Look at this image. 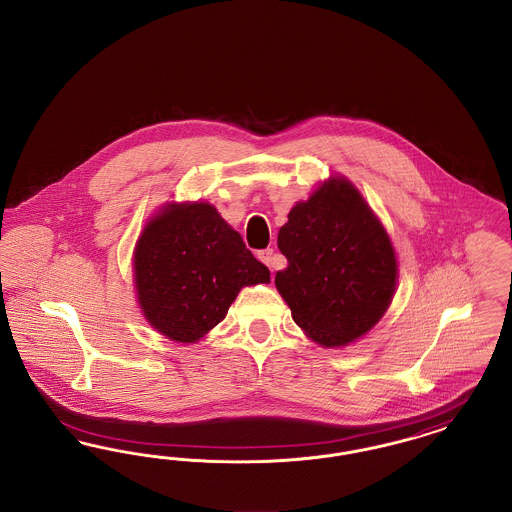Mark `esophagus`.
Listing matches in <instances>:
<instances>
[{
    "label": "esophagus",
    "mask_w": 512,
    "mask_h": 512,
    "mask_svg": "<svg viewBox=\"0 0 512 512\" xmlns=\"http://www.w3.org/2000/svg\"><path fill=\"white\" fill-rule=\"evenodd\" d=\"M257 257H259V259H261V261H263L270 270H272V268H276V253H274V249H270V247H268V249H263V251H259V253H257Z\"/></svg>",
    "instance_id": "esophagus-1"
}]
</instances>
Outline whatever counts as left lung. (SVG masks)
<instances>
[{
	"label": "left lung",
	"mask_w": 512,
	"mask_h": 512,
	"mask_svg": "<svg viewBox=\"0 0 512 512\" xmlns=\"http://www.w3.org/2000/svg\"><path fill=\"white\" fill-rule=\"evenodd\" d=\"M278 249L288 267L276 272L274 284L311 340L347 345L388 311L397 286L395 251L347 178L332 176L295 203L278 232Z\"/></svg>",
	"instance_id": "8db88e82"
}]
</instances>
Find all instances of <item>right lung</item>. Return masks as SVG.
I'll use <instances>...</instances> for the list:
<instances>
[{
    "label": "right lung",
    "instance_id": "obj_1",
    "mask_svg": "<svg viewBox=\"0 0 512 512\" xmlns=\"http://www.w3.org/2000/svg\"><path fill=\"white\" fill-rule=\"evenodd\" d=\"M134 282L147 322L169 340L195 343L226 317L244 286L268 268L209 203H169L134 249Z\"/></svg>",
    "mask_w": 512,
    "mask_h": 512
}]
</instances>
